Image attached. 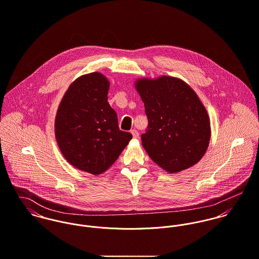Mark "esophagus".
Segmentation results:
<instances>
[{
  "mask_svg": "<svg viewBox=\"0 0 259 259\" xmlns=\"http://www.w3.org/2000/svg\"><path fill=\"white\" fill-rule=\"evenodd\" d=\"M131 134H132L133 138H138V137H139V133H138V131L135 130V129H133V130L131 131Z\"/></svg>",
  "mask_w": 259,
  "mask_h": 259,
  "instance_id": "34e87169",
  "label": "esophagus"
}]
</instances>
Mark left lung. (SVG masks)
<instances>
[{"mask_svg": "<svg viewBox=\"0 0 259 259\" xmlns=\"http://www.w3.org/2000/svg\"><path fill=\"white\" fill-rule=\"evenodd\" d=\"M148 118L141 135L148 155L169 173L187 169L206 152L210 120L197 94L184 81L161 76L135 82Z\"/></svg>", "mask_w": 259, "mask_h": 259, "instance_id": "1", "label": "left lung"}]
</instances>
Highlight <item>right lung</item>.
<instances>
[{
    "label": "right lung",
    "instance_id": "obj_1",
    "mask_svg": "<svg viewBox=\"0 0 259 259\" xmlns=\"http://www.w3.org/2000/svg\"><path fill=\"white\" fill-rule=\"evenodd\" d=\"M110 83L93 72L77 78L64 94L55 119L61 153L77 169L98 175L128 145L132 134L121 131L116 112L108 103Z\"/></svg>",
    "mask_w": 259,
    "mask_h": 259
}]
</instances>
